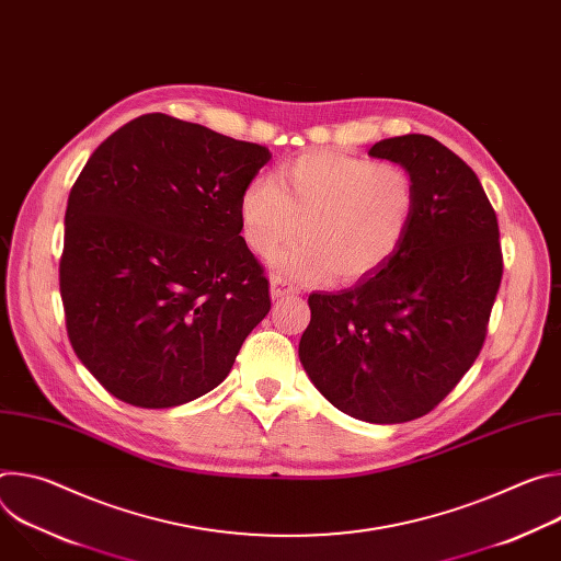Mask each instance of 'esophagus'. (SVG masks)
<instances>
[{
  "instance_id": "34e87169",
  "label": "esophagus",
  "mask_w": 561,
  "mask_h": 561,
  "mask_svg": "<svg viewBox=\"0 0 561 561\" xmlns=\"http://www.w3.org/2000/svg\"><path fill=\"white\" fill-rule=\"evenodd\" d=\"M293 293H297V286H295V284H290L288 279H284V277H279V275H273V277H271V297H273V299H279V297H284V295H293Z\"/></svg>"
}]
</instances>
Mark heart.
Segmentation results:
<instances>
[{
    "mask_svg": "<svg viewBox=\"0 0 561 561\" xmlns=\"http://www.w3.org/2000/svg\"><path fill=\"white\" fill-rule=\"evenodd\" d=\"M415 204L407 167L319 150L279 167L271 180L249 182L237 213L247 244L262 257H273L299 230L301 242L277 257L284 273L357 282L402 247Z\"/></svg>",
    "mask_w": 561,
    "mask_h": 561,
    "instance_id": "1",
    "label": "heart"
}]
</instances>
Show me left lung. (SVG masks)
<instances>
[{"instance_id": "8db88e82", "label": "left lung", "mask_w": 561, "mask_h": 561, "mask_svg": "<svg viewBox=\"0 0 561 561\" xmlns=\"http://www.w3.org/2000/svg\"><path fill=\"white\" fill-rule=\"evenodd\" d=\"M368 154L411 171L415 215L383 266L308 297L299 362L342 413L402 424L431 413L484 346L504 273L500 226L472 169L437 139L390 137Z\"/></svg>"}]
</instances>
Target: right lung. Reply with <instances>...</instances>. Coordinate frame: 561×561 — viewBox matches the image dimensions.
I'll return each instance as SVG.
<instances>
[{
	"instance_id": "right-lung-1",
	"label": "right lung",
	"mask_w": 561,
	"mask_h": 561,
	"mask_svg": "<svg viewBox=\"0 0 561 561\" xmlns=\"http://www.w3.org/2000/svg\"><path fill=\"white\" fill-rule=\"evenodd\" d=\"M268 159L266 146L148 113L79 173L59 262L66 331L122 402L171 409L206 394L268 314L237 213Z\"/></svg>"
}]
</instances>
